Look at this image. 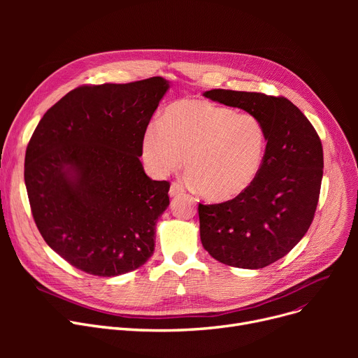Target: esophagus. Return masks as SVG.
Listing matches in <instances>:
<instances>
[{
  "instance_id": "34e87169",
  "label": "esophagus",
  "mask_w": 358,
  "mask_h": 358,
  "mask_svg": "<svg viewBox=\"0 0 358 358\" xmlns=\"http://www.w3.org/2000/svg\"><path fill=\"white\" fill-rule=\"evenodd\" d=\"M184 193H185L184 187L178 182H173L171 187H169V196H171V197H177V196H181Z\"/></svg>"
}]
</instances>
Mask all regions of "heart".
I'll return each mask as SVG.
<instances>
[{
	"instance_id": "b5f03b06",
	"label": "heart",
	"mask_w": 358,
	"mask_h": 358,
	"mask_svg": "<svg viewBox=\"0 0 358 358\" xmlns=\"http://www.w3.org/2000/svg\"><path fill=\"white\" fill-rule=\"evenodd\" d=\"M267 152V130L252 113H236L201 99L169 104L161 123L142 138V159L165 177L181 166L196 192L209 201H229L257 180Z\"/></svg>"
}]
</instances>
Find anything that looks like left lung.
Instances as JSON below:
<instances>
[{"label":"left lung","instance_id":"left-lung-1","mask_svg":"<svg viewBox=\"0 0 358 358\" xmlns=\"http://www.w3.org/2000/svg\"><path fill=\"white\" fill-rule=\"evenodd\" d=\"M203 96L258 116L267 130V152L245 193L219 204H199L201 243L222 264L264 268L289 254L313 220L324 174L321 139L285 97L232 90Z\"/></svg>","mask_w":358,"mask_h":358}]
</instances>
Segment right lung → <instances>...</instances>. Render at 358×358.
I'll list each match as a JSON object with an SVG mask.
<instances>
[{
	"label": "right lung",
	"instance_id": "1",
	"mask_svg": "<svg viewBox=\"0 0 358 358\" xmlns=\"http://www.w3.org/2000/svg\"><path fill=\"white\" fill-rule=\"evenodd\" d=\"M169 88L162 77L83 85L52 106L27 145L24 182L36 227L71 266L116 277L154 254L168 181L142 166V138Z\"/></svg>",
	"mask_w": 358,
	"mask_h": 358
}]
</instances>
